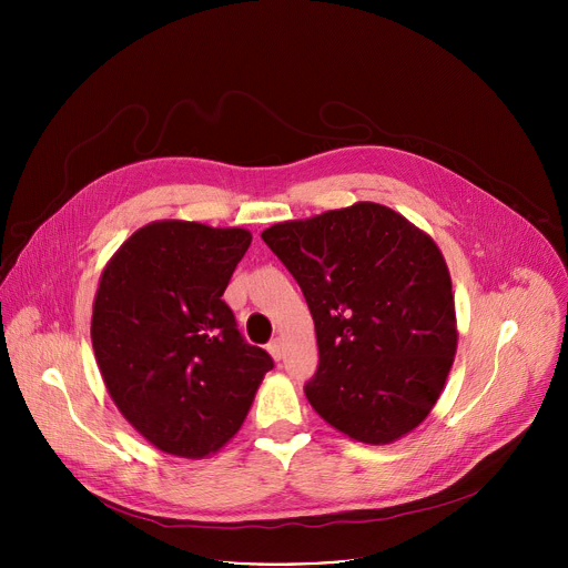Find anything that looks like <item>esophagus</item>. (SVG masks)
<instances>
[{
  "instance_id": "obj_1",
  "label": "esophagus",
  "mask_w": 568,
  "mask_h": 568,
  "mask_svg": "<svg viewBox=\"0 0 568 568\" xmlns=\"http://www.w3.org/2000/svg\"><path fill=\"white\" fill-rule=\"evenodd\" d=\"M267 351H270V355H272V357L278 362V359L283 357V342H281V339H274V342H270Z\"/></svg>"
}]
</instances>
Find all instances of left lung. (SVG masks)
Wrapping results in <instances>:
<instances>
[{
  "mask_svg": "<svg viewBox=\"0 0 568 568\" xmlns=\"http://www.w3.org/2000/svg\"><path fill=\"white\" fill-rule=\"evenodd\" d=\"M263 240L314 318L312 409L366 445L412 434L438 402L458 346L452 276L434 237L384 204L355 202L272 224Z\"/></svg>",
  "mask_w": 568,
  "mask_h": 568,
  "instance_id": "obj_1",
  "label": "left lung"
}]
</instances>
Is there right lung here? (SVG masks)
<instances>
[{
	"label": "right lung",
	"instance_id": "add662e5",
	"mask_svg": "<svg viewBox=\"0 0 568 568\" xmlns=\"http://www.w3.org/2000/svg\"><path fill=\"white\" fill-rule=\"evenodd\" d=\"M250 245L242 226L154 220L101 272L92 307L101 377L121 416L164 454H217L274 368L222 301Z\"/></svg>",
	"mask_w": 568,
	"mask_h": 568
}]
</instances>
